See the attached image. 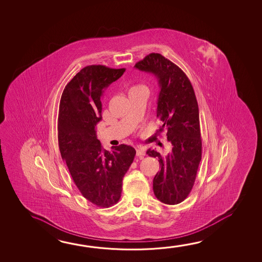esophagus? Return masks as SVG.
I'll return each instance as SVG.
<instances>
[{"mask_svg":"<svg viewBox=\"0 0 262 262\" xmlns=\"http://www.w3.org/2000/svg\"><path fill=\"white\" fill-rule=\"evenodd\" d=\"M136 156H137L140 159H142V158L145 156L144 149L142 148V147H138L137 149H136Z\"/></svg>","mask_w":262,"mask_h":262,"instance_id":"obj_1","label":"esophagus"}]
</instances>
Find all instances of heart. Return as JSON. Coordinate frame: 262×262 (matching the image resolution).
Here are the masks:
<instances>
[{
  "label": "heart",
  "mask_w": 262,
  "mask_h": 262,
  "mask_svg": "<svg viewBox=\"0 0 262 262\" xmlns=\"http://www.w3.org/2000/svg\"><path fill=\"white\" fill-rule=\"evenodd\" d=\"M142 88V85H133L132 88H129V92H132V91H134V90H136L138 88Z\"/></svg>",
  "instance_id": "1"
}]
</instances>
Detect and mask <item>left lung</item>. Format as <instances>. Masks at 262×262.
I'll return each mask as SVG.
<instances>
[{"label": "left lung", "mask_w": 262, "mask_h": 262, "mask_svg": "<svg viewBox=\"0 0 262 262\" xmlns=\"http://www.w3.org/2000/svg\"><path fill=\"white\" fill-rule=\"evenodd\" d=\"M155 74L160 85L157 118L164 124L172 151L166 156L155 150L147 155L159 159L161 170L152 181L156 197L174 205L183 202L191 191L202 160V138L199 106L192 84L178 65L159 53H150L134 66Z\"/></svg>", "instance_id": "8db88e82"}]
</instances>
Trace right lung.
<instances>
[{"instance_id": "1", "label": "right lung", "mask_w": 262, "mask_h": 262, "mask_svg": "<svg viewBox=\"0 0 262 262\" xmlns=\"http://www.w3.org/2000/svg\"><path fill=\"white\" fill-rule=\"evenodd\" d=\"M125 68L89 65L66 84L60 97L58 141L61 158L74 183L93 204L108 208L120 201L124 174L136 151L125 144L102 149L96 125L102 119L104 90L124 74Z\"/></svg>"}]
</instances>
